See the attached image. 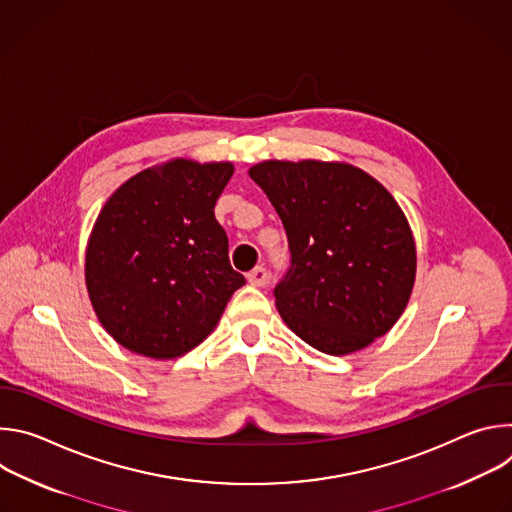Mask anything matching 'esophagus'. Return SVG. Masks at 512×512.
Instances as JSON below:
<instances>
[{"mask_svg": "<svg viewBox=\"0 0 512 512\" xmlns=\"http://www.w3.org/2000/svg\"><path fill=\"white\" fill-rule=\"evenodd\" d=\"M247 281L255 287H263L269 281V271L265 267H255L253 271L247 273Z\"/></svg>", "mask_w": 512, "mask_h": 512, "instance_id": "34e87169", "label": "esophagus"}]
</instances>
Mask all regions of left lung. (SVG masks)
<instances>
[{"label":"left lung","mask_w":512,"mask_h":512,"mask_svg":"<svg viewBox=\"0 0 512 512\" xmlns=\"http://www.w3.org/2000/svg\"><path fill=\"white\" fill-rule=\"evenodd\" d=\"M287 233L291 267L275 287L281 320L312 348L344 356L385 336L417 269L407 216L346 162L265 160L249 168Z\"/></svg>","instance_id":"8db88e82"}]
</instances>
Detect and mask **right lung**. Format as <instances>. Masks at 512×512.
I'll use <instances>...</instances> for the list:
<instances>
[{"mask_svg":"<svg viewBox=\"0 0 512 512\" xmlns=\"http://www.w3.org/2000/svg\"><path fill=\"white\" fill-rule=\"evenodd\" d=\"M233 172L231 162L174 158L137 172L103 204L85 283L99 322L123 348L156 360L190 352L245 285L214 218Z\"/></svg>","mask_w":512,"mask_h":512,"instance_id":"obj_1","label":"right lung"}]
</instances>
